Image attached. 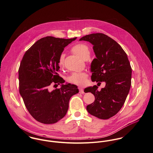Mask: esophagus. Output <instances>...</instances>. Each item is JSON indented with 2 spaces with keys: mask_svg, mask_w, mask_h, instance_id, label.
Returning <instances> with one entry per match:
<instances>
[{
  "mask_svg": "<svg viewBox=\"0 0 153 153\" xmlns=\"http://www.w3.org/2000/svg\"><path fill=\"white\" fill-rule=\"evenodd\" d=\"M79 93H81V94H83V93H85L84 91H83V88H79Z\"/></svg>",
  "mask_w": 153,
  "mask_h": 153,
  "instance_id": "obj_1",
  "label": "esophagus"
}]
</instances>
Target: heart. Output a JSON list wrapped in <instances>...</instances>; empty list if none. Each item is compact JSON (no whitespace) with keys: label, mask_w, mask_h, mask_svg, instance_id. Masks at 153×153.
<instances>
[{"label":"heart","mask_w":153,"mask_h":153,"mask_svg":"<svg viewBox=\"0 0 153 153\" xmlns=\"http://www.w3.org/2000/svg\"><path fill=\"white\" fill-rule=\"evenodd\" d=\"M72 52L76 55L80 57L83 60H85L86 58L89 57L90 50L89 47L83 44H79L71 48ZM64 56L61 55L60 58V65H62L63 63ZM88 75L85 72L81 73H73L69 76L67 77V80L68 82L77 85L83 86L85 84L87 80Z\"/></svg>","instance_id":"obj_1"}]
</instances>
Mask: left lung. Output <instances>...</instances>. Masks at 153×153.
Here are the masks:
<instances>
[{
  "mask_svg": "<svg viewBox=\"0 0 153 153\" xmlns=\"http://www.w3.org/2000/svg\"><path fill=\"white\" fill-rule=\"evenodd\" d=\"M93 45L96 56L91 65L93 82H105L100 91L96 85L88 87L85 92H91L94 102L86 107L88 112L99 119L107 120L122 108L131 85L132 68L125 52L115 40L102 33L82 37Z\"/></svg>",
  "mask_w": 153,
  "mask_h": 153,
  "instance_id": "left-lung-1",
  "label": "left lung"
}]
</instances>
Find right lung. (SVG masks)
I'll list each match as a JSON object with an SVG mask.
<instances>
[{
    "label": "right lung",
    "instance_id": "obj_1",
    "mask_svg": "<svg viewBox=\"0 0 153 153\" xmlns=\"http://www.w3.org/2000/svg\"><path fill=\"white\" fill-rule=\"evenodd\" d=\"M77 38L46 36L38 40L25 52L19 68V93L31 116L37 121L51 124L67 114L71 97L77 86L66 83L57 71L64 48ZM61 88L51 90L52 84Z\"/></svg>",
    "mask_w": 153,
    "mask_h": 153
}]
</instances>
